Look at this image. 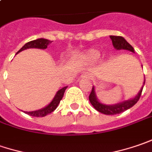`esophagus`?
Segmentation results:
<instances>
[{
  "label": "esophagus",
  "mask_w": 152,
  "mask_h": 152,
  "mask_svg": "<svg viewBox=\"0 0 152 152\" xmlns=\"http://www.w3.org/2000/svg\"><path fill=\"white\" fill-rule=\"evenodd\" d=\"M82 77H83V78H88V79H91V78H92V76H90L88 74H84V75L82 76Z\"/></svg>",
  "instance_id": "esophagus-1"
}]
</instances>
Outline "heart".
<instances>
[{"instance_id": "1", "label": "heart", "mask_w": 152, "mask_h": 152, "mask_svg": "<svg viewBox=\"0 0 152 152\" xmlns=\"http://www.w3.org/2000/svg\"><path fill=\"white\" fill-rule=\"evenodd\" d=\"M99 52L95 50H90L82 55V58L87 62H94L99 58Z\"/></svg>"}]
</instances>
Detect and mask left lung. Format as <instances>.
Instances as JSON below:
<instances>
[{"instance_id":"1","label":"left lung","mask_w":152,"mask_h":152,"mask_svg":"<svg viewBox=\"0 0 152 152\" xmlns=\"http://www.w3.org/2000/svg\"><path fill=\"white\" fill-rule=\"evenodd\" d=\"M110 39L112 41V44H113V46H114V48H115V49L129 50V51H131L132 53H134V48L122 37L110 36ZM145 82H144V85H145ZM143 88H144V86H142V88L139 92L138 95L136 96L135 98H134L133 99H130V100L125 101V102L120 103V104H114V105H106V104H103L98 101V99L96 98L95 92H94V88L93 87L92 91L90 93V95H89V101H90V103L92 104V105L98 111L101 112L103 114H105V115L119 114V113H122L123 111L129 110V108L133 107L136 103L139 101V99L140 98V95H141Z\"/></svg>"}]
</instances>
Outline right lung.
Here are the masks:
<instances>
[{
	"instance_id": "add662e5",
	"label": "right lung",
	"mask_w": 152,
	"mask_h": 152,
	"mask_svg": "<svg viewBox=\"0 0 152 152\" xmlns=\"http://www.w3.org/2000/svg\"><path fill=\"white\" fill-rule=\"evenodd\" d=\"M50 43H52L51 41L49 40H47V39H37V40H34V41H31L27 42L21 49L19 50L17 53H18L19 52L23 51V50L27 49V48H40V49H46L48 48V46L49 45ZM67 88V87H64L63 88L59 89L58 92H57L56 95L53 98V101L50 103L48 106H46L45 108H43L42 110H35V111H25L26 114L31 115V116H37V117H41V116H46L47 115L50 114L51 112H53L54 110L56 109L58 105V104L60 102V100L62 99L63 98L64 94V91L65 89Z\"/></svg>"
}]
</instances>
